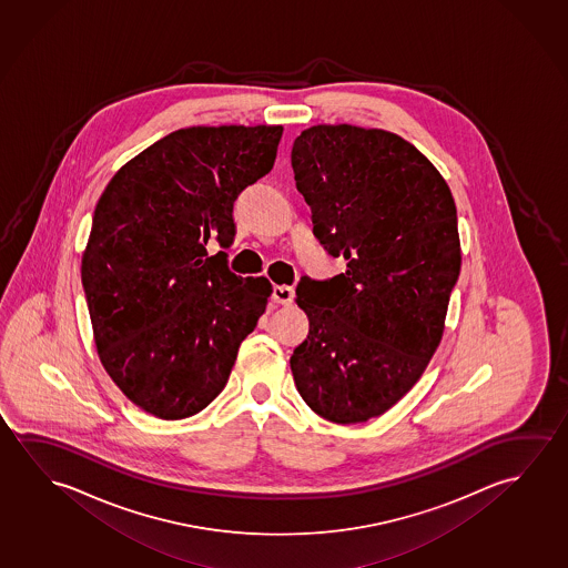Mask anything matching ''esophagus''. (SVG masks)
Instances as JSON below:
<instances>
[{"label": "esophagus", "mask_w": 568, "mask_h": 568, "mask_svg": "<svg viewBox=\"0 0 568 568\" xmlns=\"http://www.w3.org/2000/svg\"><path fill=\"white\" fill-rule=\"evenodd\" d=\"M272 300H274L276 304L288 306V304H292V300H294V288H292V286H274V290H272Z\"/></svg>", "instance_id": "esophagus-1"}]
</instances>
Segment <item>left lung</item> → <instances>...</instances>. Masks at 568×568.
Instances as JSON below:
<instances>
[{"instance_id":"1","label":"left lung","mask_w":568,"mask_h":568,"mask_svg":"<svg viewBox=\"0 0 568 568\" xmlns=\"http://www.w3.org/2000/svg\"><path fill=\"white\" fill-rule=\"evenodd\" d=\"M314 234L345 272L302 276L310 332L290 357L297 393L335 424L367 423L415 387L459 276L458 215L430 160L400 135L317 124L294 140Z\"/></svg>"}]
</instances>
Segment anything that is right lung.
Listing matches in <instances>:
<instances>
[{
  "mask_svg": "<svg viewBox=\"0 0 568 568\" xmlns=\"http://www.w3.org/2000/svg\"><path fill=\"white\" fill-rule=\"evenodd\" d=\"M282 126L175 130L118 170L100 195L81 278L110 378L145 413L180 420L225 388L272 284L225 253L239 193L271 172Z\"/></svg>",
  "mask_w": 568,
  "mask_h": 568,
  "instance_id": "add662e5",
  "label": "right lung"
}]
</instances>
